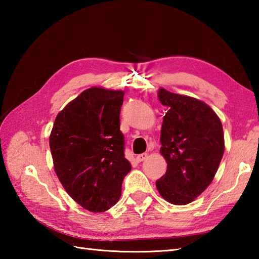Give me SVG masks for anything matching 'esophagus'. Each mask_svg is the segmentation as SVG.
I'll return each mask as SVG.
<instances>
[{"label": "esophagus", "instance_id": "obj_1", "mask_svg": "<svg viewBox=\"0 0 259 259\" xmlns=\"http://www.w3.org/2000/svg\"><path fill=\"white\" fill-rule=\"evenodd\" d=\"M147 158H148V153H141V155H138L136 157V160H137V162H141V161L146 160Z\"/></svg>", "mask_w": 259, "mask_h": 259}]
</instances>
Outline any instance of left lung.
I'll use <instances>...</instances> for the list:
<instances>
[{
    "label": "left lung",
    "mask_w": 259,
    "mask_h": 259,
    "mask_svg": "<svg viewBox=\"0 0 259 259\" xmlns=\"http://www.w3.org/2000/svg\"><path fill=\"white\" fill-rule=\"evenodd\" d=\"M158 99L167 107L160 134V153L167 171L156 181L159 194L172 205L194 201L211 184L225 150L216 112L201 100L163 88Z\"/></svg>",
    "instance_id": "1"
}]
</instances>
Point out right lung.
Segmentation results:
<instances>
[{
  "mask_svg": "<svg viewBox=\"0 0 259 259\" xmlns=\"http://www.w3.org/2000/svg\"><path fill=\"white\" fill-rule=\"evenodd\" d=\"M124 91L92 87L57 115L50 134L53 167L68 195L92 212H103L121 196L131 163L124 158L120 109Z\"/></svg>",
  "mask_w": 259,
  "mask_h": 259,
  "instance_id": "1",
  "label": "right lung"
}]
</instances>
